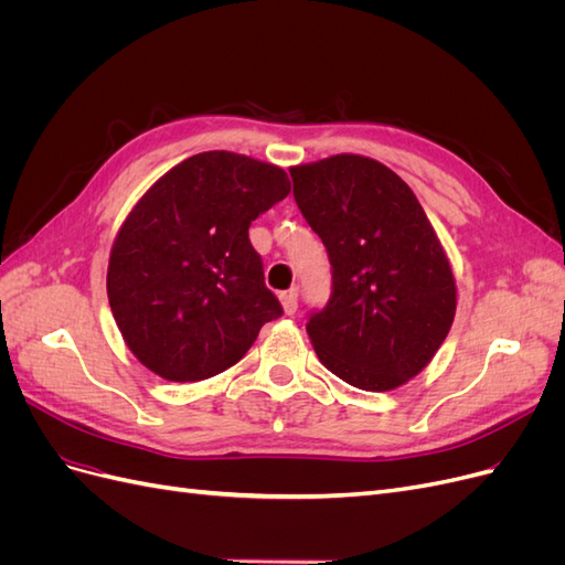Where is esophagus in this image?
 I'll return each instance as SVG.
<instances>
[{
    "label": "esophagus",
    "mask_w": 565,
    "mask_h": 565,
    "mask_svg": "<svg viewBox=\"0 0 565 565\" xmlns=\"http://www.w3.org/2000/svg\"><path fill=\"white\" fill-rule=\"evenodd\" d=\"M280 303H282V311L287 316H295L297 313V289H287V292L280 295Z\"/></svg>",
    "instance_id": "1"
}]
</instances>
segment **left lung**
Masks as SVG:
<instances>
[{
	"mask_svg": "<svg viewBox=\"0 0 565 565\" xmlns=\"http://www.w3.org/2000/svg\"><path fill=\"white\" fill-rule=\"evenodd\" d=\"M295 200L332 264V295L306 332L320 363L363 391L413 380L448 337L457 287L409 185L363 156L289 169Z\"/></svg>",
	"mask_w": 565,
	"mask_h": 565,
	"instance_id": "8db88e82",
	"label": "left lung"
}]
</instances>
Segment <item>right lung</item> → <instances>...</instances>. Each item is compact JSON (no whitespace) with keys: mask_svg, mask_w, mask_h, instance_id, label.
<instances>
[{"mask_svg":"<svg viewBox=\"0 0 565 565\" xmlns=\"http://www.w3.org/2000/svg\"><path fill=\"white\" fill-rule=\"evenodd\" d=\"M287 193L280 167L210 150L169 169L136 202L110 249L108 301L148 370L169 382L214 377L282 316L249 226Z\"/></svg>","mask_w":565,"mask_h":565,"instance_id":"1","label":"right lung"}]
</instances>
